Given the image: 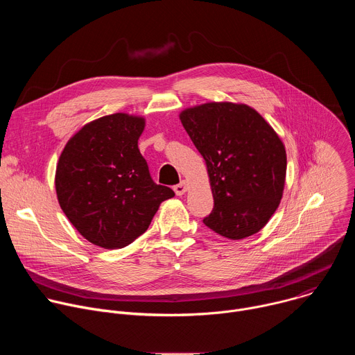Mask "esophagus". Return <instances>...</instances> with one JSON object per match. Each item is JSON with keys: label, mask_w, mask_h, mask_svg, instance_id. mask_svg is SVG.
<instances>
[{"label": "esophagus", "mask_w": 355, "mask_h": 355, "mask_svg": "<svg viewBox=\"0 0 355 355\" xmlns=\"http://www.w3.org/2000/svg\"><path fill=\"white\" fill-rule=\"evenodd\" d=\"M185 191H187V182H185V181H181L180 184L174 185V192H175L178 196L184 195V193H185Z\"/></svg>", "instance_id": "34e87169"}]
</instances>
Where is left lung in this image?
Here are the masks:
<instances>
[{
  "label": "left lung",
  "mask_w": 355,
  "mask_h": 355,
  "mask_svg": "<svg viewBox=\"0 0 355 355\" xmlns=\"http://www.w3.org/2000/svg\"><path fill=\"white\" fill-rule=\"evenodd\" d=\"M180 119L204 157L214 193V211L204 223L232 240L260 232L282 198L285 147L247 105L209 103L185 110Z\"/></svg>",
  "instance_id": "1"
}]
</instances>
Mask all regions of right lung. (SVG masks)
<instances>
[{
	"mask_svg": "<svg viewBox=\"0 0 355 355\" xmlns=\"http://www.w3.org/2000/svg\"><path fill=\"white\" fill-rule=\"evenodd\" d=\"M144 119L114 114L85 125L66 144L56 170L60 208L91 243L121 248L143 234L163 200L137 140Z\"/></svg>",
	"mask_w": 355,
	"mask_h": 355,
	"instance_id": "right-lung-1",
	"label": "right lung"
}]
</instances>
